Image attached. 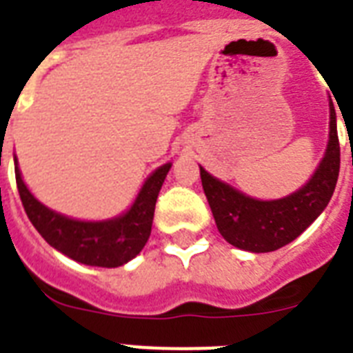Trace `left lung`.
<instances>
[{
  "instance_id": "obj_1",
  "label": "left lung",
  "mask_w": 353,
  "mask_h": 353,
  "mask_svg": "<svg viewBox=\"0 0 353 353\" xmlns=\"http://www.w3.org/2000/svg\"><path fill=\"white\" fill-rule=\"evenodd\" d=\"M341 166L334 104H330V143L323 163L307 185L288 198L260 201L238 192L199 166L205 196L221 236L251 252H271L288 245L317 220L334 196Z\"/></svg>"
}]
</instances>
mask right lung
I'll return each mask as SVG.
<instances>
[{"label":"right lung","instance_id":"right-lung-1","mask_svg":"<svg viewBox=\"0 0 353 353\" xmlns=\"http://www.w3.org/2000/svg\"><path fill=\"white\" fill-rule=\"evenodd\" d=\"M170 163L146 179L126 214L108 221H79L52 212L29 192L16 166V185L30 223L51 247L77 262L97 268H119L143 251L152 232L155 201Z\"/></svg>","mask_w":353,"mask_h":353}]
</instances>
